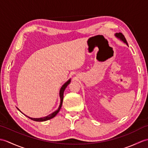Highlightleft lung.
<instances>
[{
    "label": "left lung",
    "mask_w": 148,
    "mask_h": 148,
    "mask_svg": "<svg viewBox=\"0 0 148 148\" xmlns=\"http://www.w3.org/2000/svg\"><path fill=\"white\" fill-rule=\"evenodd\" d=\"M115 36H116V37H117L118 38H119L120 40H122V41H123V42H124L125 43H126L127 45H128V43H127V40H126V39H125V36H123L122 34L121 33H116L115 35Z\"/></svg>",
    "instance_id": "left-lung-1"
}]
</instances>
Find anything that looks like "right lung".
Here are the masks:
<instances>
[{"label":"right lung","mask_w":148,"mask_h":148,"mask_svg":"<svg viewBox=\"0 0 148 148\" xmlns=\"http://www.w3.org/2000/svg\"><path fill=\"white\" fill-rule=\"evenodd\" d=\"M70 82H71V79H69L66 82H65L64 84L60 88V92H59V95H60V105H59V106H58V109L56 111H55L54 112H53L52 113H51V114L49 115L48 116H44V117H42V118H32V117H29V116H27V115H26L25 114H24V115H26V116H27V117L29 118L30 119L33 120V121H36V122H43V121H48V120H50L51 119L53 118L54 116H56V115L58 113V112L60 111V108L62 107V102H63L64 92L65 90H66V88H67V86L70 84ZM18 109L19 111H20L19 110V108H18Z\"/></svg>","instance_id":"right-lung-1"}]
</instances>
